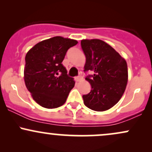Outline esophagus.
I'll list each match as a JSON object with an SVG mask.
<instances>
[{
	"instance_id": "obj_1",
	"label": "esophagus",
	"mask_w": 152,
	"mask_h": 152,
	"mask_svg": "<svg viewBox=\"0 0 152 152\" xmlns=\"http://www.w3.org/2000/svg\"><path fill=\"white\" fill-rule=\"evenodd\" d=\"M82 76H81V74H80L79 75H78V76H76V77H75V81H81V80L82 79Z\"/></svg>"
}]
</instances>
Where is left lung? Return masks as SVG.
I'll list each match as a JSON object with an SVG mask.
<instances>
[{
    "label": "left lung",
    "instance_id": "1",
    "mask_svg": "<svg viewBox=\"0 0 152 152\" xmlns=\"http://www.w3.org/2000/svg\"><path fill=\"white\" fill-rule=\"evenodd\" d=\"M81 45L86 56L84 71L94 72L86 77L91 90L83 96V103L94 111H106L117 104L126 89V61L102 40H82Z\"/></svg>",
    "mask_w": 152,
    "mask_h": 152
}]
</instances>
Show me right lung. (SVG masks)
Here are the masks:
<instances>
[{"mask_svg": "<svg viewBox=\"0 0 152 152\" xmlns=\"http://www.w3.org/2000/svg\"><path fill=\"white\" fill-rule=\"evenodd\" d=\"M76 40L56 36L38 43L26 53L24 81L40 106L54 109L66 102L75 81L61 64Z\"/></svg>", "mask_w": 152, "mask_h": 152, "instance_id": "1", "label": "right lung"}]
</instances>
